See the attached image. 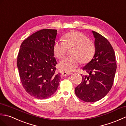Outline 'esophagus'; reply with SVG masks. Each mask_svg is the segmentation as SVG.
Returning a JSON list of instances; mask_svg holds the SVG:
<instances>
[{
	"label": "esophagus",
	"instance_id": "esophagus-1",
	"mask_svg": "<svg viewBox=\"0 0 126 126\" xmlns=\"http://www.w3.org/2000/svg\"><path fill=\"white\" fill-rule=\"evenodd\" d=\"M69 74H71V73H68V72H63L61 73V77H67L69 75Z\"/></svg>",
	"mask_w": 126,
	"mask_h": 126
}]
</instances>
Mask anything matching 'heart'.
I'll return each instance as SVG.
<instances>
[{"instance_id":"b5f03b06","label":"heart","mask_w":126,"mask_h":126,"mask_svg":"<svg viewBox=\"0 0 126 126\" xmlns=\"http://www.w3.org/2000/svg\"><path fill=\"white\" fill-rule=\"evenodd\" d=\"M63 40L55 41L53 45V52L58 59L65 57L67 49L74 48L72 53L73 57L64 58L58 64L61 71L66 72L74 71L80 65L87 63L93 59L95 53V46L89 40L86 35L78 31H73L65 34Z\"/></svg>"}]
</instances>
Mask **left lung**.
<instances>
[{
    "mask_svg": "<svg viewBox=\"0 0 126 126\" xmlns=\"http://www.w3.org/2000/svg\"><path fill=\"white\" fill-rule=\"evenodd\" d=\"M92 33L95 53L82 68L89 75L81 74L82 81L75 88L78 97L86 102L97 101L107 94L113 86L116 70L115 54L111 44L99 33Z\"/></svg>",
    "mask_w": 126,
    "mask_h": 126,
    "instance_id": "8db88e82",
    "label": "left lung"
}]
</instances>
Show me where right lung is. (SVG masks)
Returning a JSON list of instances; mask_svg holds the SVG:
<instances>
[{"label":"right lung","instance_id":"right-lung-1","mask_svg":"<svg viewBox=\"0 0 126 126\" xmlns=\"http://www.w3.org/2000/svg\"><path fill=\"white\" fill-rule=\"evenodd\" d=\"M57 34L56 30H41L20 46L16 63L19 77L25 91L35 98H48L59 86L60 73L55 72L53 52Z\"/></svg>","mask_w":126,"mask_h":126}]
</instances>
